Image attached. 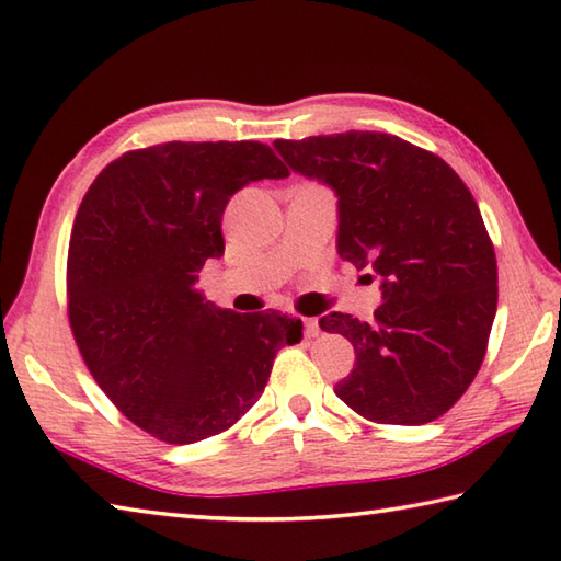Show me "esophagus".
Instances as JSON below:
<instances>
[{"mask_svg":"<svg viewBox=\"0 0 561 561\" xmlns=\"http://www.w3.org/2000/svg\"><path fill=\"white\" fill-rule=\"evenodd\" d=\"M304 333H307V339H316V335L321 333V325L316 319H304Z\"/></svg>","mask_w":561,"mask_h":561,"instance_id":"34e87169","label":"esophagus"}]
</instances>
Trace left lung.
<instances>
[{
    "label": "left lung",
    "mask_w": 561,
    "mask_h": 561,
    "mask_svg": "<svg viewBox=\"0 0 561 561\" xmlns=\"http://www.w3.org/2000/svg\"><path fill=\"white\" fill-rule=\"evenodd\" d=\"M274 147L335 191L341 260L382 279L370 323L341 311L319 321L355 348L335 394L378 424L434 422L481 370L497 307L495 250L471 191L444 159L385 131Z\"/></svg>",
    "instance_id": "1"
}]
</instances>
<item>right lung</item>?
<instances>
[{
    "mask_svg": "<svg viewBox=\"0 0 561 561\" xmlns=\"http://www.w3.org/2000/svg\"><path fill=\"white\" fill-rule=\"evenodd\" d=\"M289 169L260 141H167L127 151L88 188L68 248V321L90 375L139 430L193 444L260 400L301 319L232 313L193 287L226 250L222 210Z\"/></svg>",
    "mask_w": 561,
    "mask_h": 561,
    "instance_id": "obj_1",
    "label": "right lung"
}]
</instances>
